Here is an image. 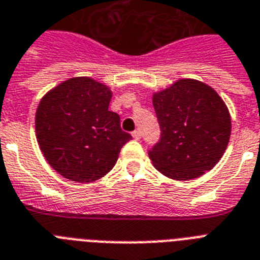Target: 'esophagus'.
Wrapping results in <instances>:
<instances>
[{
  "instance_id": "obj_1",
  "label": "esophagus",
  "mask_w": 260,
  "mask_h": 260,
  "mask_svg": "<svg viewBox=\"0 0 260 260\" xmlns=\"http://www.w3.org/2000/svg\"><path fill=\"white\" fill-rule=\"evenodd\" d=\"M132 136H134L135 140H140V139H141V132L139 129L134 131V132H132Z\"/></svg>"
}]
</instances>
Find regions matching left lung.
<instances>
[{"instance_id":"left-lung-1","label":"left lung","mask_w":260,"mask_h":260,"mask_svg":"<svg viewBox=\"0 0 260 260\" xmlns=\"http://www.w3.org/2000/svg\"><path fill=\"white\" fill-rule=\"evenodd\" d=\"M160 139L148 155L156 170L175 180L199 178L221 159L231 117L224 101L198 80H178L153 94Z\"/></svg>"}]
</instances>
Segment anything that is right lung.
<instances>
[{"label":"right lung","instance_id":"add662e5","mask_svg":"<svg viewBox=\"0 0 260 260\" xmlns=\"http://www.w3.org/2000/svg\"><path fill=\"white\" fill-rule=\"evenodd\" d=\"M112 92L89 77L61 82L40 101L36 136L46 161L61 176L77 183L103 178L132 139L109 111Z\"/></svg>","mask_w":260,"mask_h":260}]
</instances>
